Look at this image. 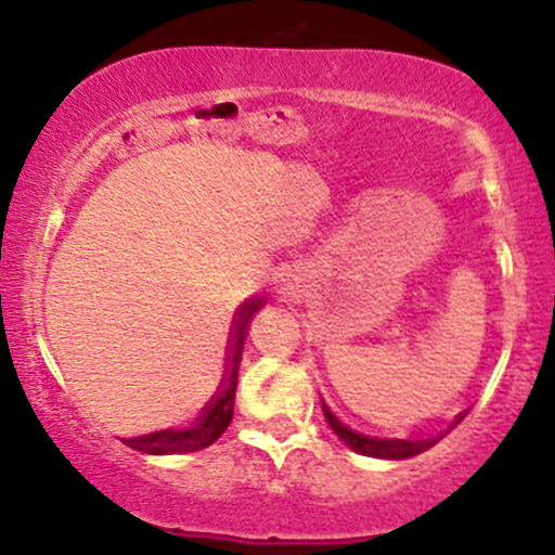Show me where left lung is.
I'll use <instances>...</instances> for the list:
<instances>
[{
    "mask_svg": "<svg viewBox=\"0 0 555 555\" xmlns=\"http://www.w3.org/2000/svg\"><path fill=\"white\" fill-rule=\"evenodd\" d=\"M322 410H324V417L326 423H330V428L335 430L337 436H340L343 441H346L348 447L353 449V452L359 454H366V457H383V460H406V457H415V454L425 452V449H430L436 444V441L441 439V436H434V439H423V441H404V439H372V436H361L356 434V430L348 428V425H343L340 420L330 412V406L322 401ZM463 417H457V423Z\"/></svg>",
    "mask_w": 555,
    "mask_h": 555,
    "instance_id": "1",
    "label": "left lung"
}]
</instances>
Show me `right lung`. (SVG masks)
Instances as JSON below:
<instances>
[{
  "mask_svg": "<svg viewBox=\"0 0 555 555\" xmlns=\"http://www.w3.org/2000/svg\"><path fill=\"white\" fill-rule=\"evenodd\" d=\"M258 308H262L260 297H249V300L242 302V308H238L236 322H233V332H231L223 380H220L218 390H215V396L209 399V404L204 406L202 417L196 420L191 428H183V430L170 428V430H156V434L135 436V439H125L127 447L138 449V452H145V454H180V452H196V449L209 447L212 441L220 439V434L229 428L233 417V396H236V377H238V361H242L244 335H247V324Z\"/></svg>",
  "mask_w": 555,
  "mask_h": 555,
  "instance_id": "1",
  "label": "right lung"
}]
</instances>
